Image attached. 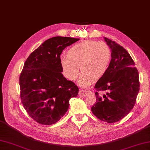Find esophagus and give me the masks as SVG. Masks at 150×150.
Masks as SVG:
<instances>
[{
  "label": "esophagus",
  "mask_w": 150,
  "mask_h": 150,
  "mask_svg": "<svg viewBox=\"0 0 150 150\" xmlns=\"http://www.w3.org/2000/svg\"><path fill=\"white\" fill-rule=\"evenodd\" d=\"M90 93V91L88 90H80L79 92V96H82V97H86Z\"/></svg>",
  "instance_id": "34e87169"
}]
</instances>
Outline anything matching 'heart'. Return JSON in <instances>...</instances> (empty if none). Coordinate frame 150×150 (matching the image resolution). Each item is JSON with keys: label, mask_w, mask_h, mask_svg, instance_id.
<instances>
[{"label": "heart", "mask_w": 150, "mask_h": 150, "mask_svg": "<svg viewBox=\"0 0 150 150\" xmlns=\"http://www.w3.org/2000/svg\"><path fill=\"white\" fill-rule=\"evenodd\" d=\"M111 60V51L106 44L88 40L76 44L68 51V56L62 55L60 65L65 77L75 81L82 71L79 79L82 87L89 86L94 79L98 80L106 74Z\"/></svg>", "instance_id": "heart-1"}]
</instances>
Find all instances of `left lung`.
I'll return each instance as SVG.
<instances>
[{"label": "left lung", "mask_w": 150, "mask_h": 150, "mask_svg": "<svg viewBox=\"0 0 150 150\" xmlns=\"http://www.w3.org/2000/svg\"><path fill=\"white\" fill-rule=\"evenodd\" d=\"M111 59L106 74L95 85L96 103L91 110L98 119L108 123L121 120L131 111L139 91V75L129 53L115 41L104 37ZM98 91L105 92L103 96Z\"/></svg>", "instance_id": "obj_1"}]
</instances>
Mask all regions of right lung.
<instances>
[{
    "mask_svg": "<svg viewBox=\"0 0 150 150\" xmlns=\"http://www.w3.org/2000/svg\"><path fill=\"white\" fill-rule=\"evenodd\" d=\"M79 39L54 37L31 53L25 62L19 84L22 104L38 123L52 125L68 110L69 99L76 97L79 88L62 74L60 54Z\"/></svg>",
    "mask_w": 150,
    "mask_h": 150,
    "instance_id": "1",
    "label": "right lung"
}]
</instances>
